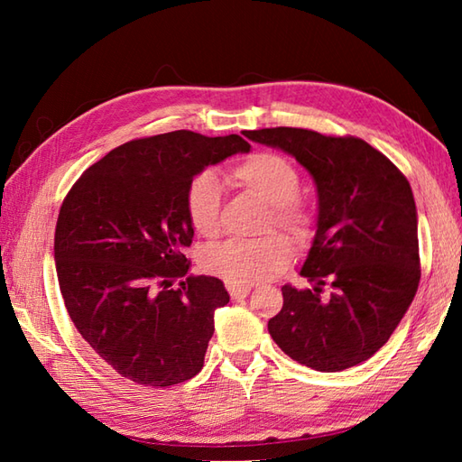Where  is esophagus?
Masks as SVG:
<instances>
[{
    "label": "esophagus",
    "instance_id": "34e87169",
    "mask_svg": "<svg viewBox=\"0 0 462 462\" xmlns=\"http://www.w3.org/2000/svg\"><path fill=\"white\" fill-rule=\"evenodd\" d=\"M228 293L232 300H242L246 298L250 293V288L248 286H228Z\"/></svg>",
    "mask_w": 462,
    "mask_h": 462
}]
</instances>
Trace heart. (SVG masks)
Segmentation results:
<instances>
[{
	"instance_id": "obj_1",
	"label": "heart",
	"mask_w": 462,
	"mask_h": 462,
	"mask_svg": "<svg viewBox=\"0 0 462 462\" xmlns=\"http://www.w3.org/2000/svg\"><path fill=\"white\" fill-rule=\"evenodd\" d=\"M228 180L270 204L268 230L273 226L306 244L318 230V216L300 199L301 174L288 156L260 151L228 171ZM186 218L196 234L216 238L222 228V189L216 174H194L184 190ZM293 258L291 242L280 232L258 240H230L202 254V268L230 286H254L286 270Z\"/></svg>"
}]
</instances>
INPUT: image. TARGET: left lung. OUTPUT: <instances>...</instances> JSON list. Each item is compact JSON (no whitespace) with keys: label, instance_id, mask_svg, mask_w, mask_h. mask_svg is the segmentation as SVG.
<instances>
[{"label":"left lung","instance_id":"1","mask_svg":"<svg viewBox=\"0 0 462 462\" xmlns=\"http://www.w3.org/2000/svg\"><path fill=\"white\" fill-rule=\"evenodd\" d=\"M246 136L296 156L319 199L316 238L300 272L313 288H282L283 306L268 321L270 336L286 356L316 371L357 365L385 346L419 288L411 184L357 136L293 126Z\"/></svg>","mask_w":462,"mask_h":462}]
</instances>
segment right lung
<instances>
[{
	"label": "right lung",
	"mask_w": 462,
	"mask_h": 462,
	"mask_svg": "<svg viewBox=\"0 0 462 462\" xmlns=\"http://www.w3.org/2000/svg\"><path fill=\"white\" fill-rule=\"evenodd\" d=\"M250 144L238 134L172 131L116 146L67 192L55 228L59 290L91 349L144 387H171L204 365L222 280L192 276L184 190L204 166Z\"/></svg>",
	"instance_id": "obj_1"
}]
</instances>
